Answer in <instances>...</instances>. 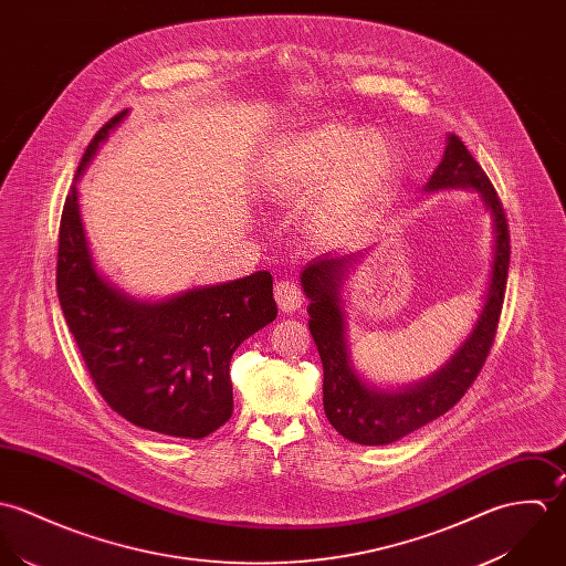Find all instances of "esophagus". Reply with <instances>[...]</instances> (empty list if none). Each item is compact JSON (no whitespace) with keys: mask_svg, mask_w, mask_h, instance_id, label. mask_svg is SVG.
Returning <instances> with one entry per match:
<instances>
[{"mask_svg":"<svg viewBox=\"0 0 566 566\" xmlns=\"http://www.w3.org/2000/svg\"><path fill=\"white\" fill-rule=\"evenodd\" d=\"M275 302H277L280 311L293 313L302 306V289L291 280H280L275 284Z\"/></svg>","mask_w":566,"mask_h":566,"instance_id":"1","label":"esophagus"}]
</instances>
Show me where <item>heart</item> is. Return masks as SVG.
<instances>
[{"label":"heart","instance_id":"b5f03b06","mask_svg":"<svg viewBox=\"0 0 566 566\" xmlns=\"http://www.w3.org/2000/svg\"><path fill=\"white\" fill-rule=\"evenodd\" d=\"M398 166L400 153L385 133L328 122L273 146L262 159L260 181L264 197L277 206H300L324 188L311 208V227L328 238L394 179Z\"/></svg>","mask_w":566,"mask_h":566}]
</instances>
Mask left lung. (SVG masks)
<instances>
[{"mask_svg": "<svg viewBox=\"0 0 566 566\" xmlns=\"http://www.w3.org/2000/svg\"><path fill=\"white\" fill-rule=\"evenodd\" d=\"M444 188H474L481 195L494 223V260L485 302L472 333L451 360L427 380L398 391H380L363 382L352 367L340 282L356 264V253H326L302 271V286L311 300L308 328L324 365V409L331 424L349 442L365 447L391 444L444 416L476 380L492 347L507 284L510 229L494 186L454 133L449 135L444 157L424 186L427 192Z\"/></svg>", "mask_w": 566, "mask_h": 566, "instance_id": "1", "label": "left lung"}]
</instances>
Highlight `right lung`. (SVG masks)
<instances>
[{"label": "right lung", "instance_id": "add662e5", "mask_svg": "<svg viewBox=\"0 0 566 566\" xmlns=\"http://www.w3.org/2000/svg\"><path fill=\"white\" fill-rule=\"evenodd\" d=\"M126 114L94 135L76 179ZM56 291L105 402L139 429L186 440H201L231 418V354L277 317L269 271L155 304L124 295L94 264L76 184L61 214Z\"/></svg>", "mask_w": 566, "mask_h": 566}]
</instances>
